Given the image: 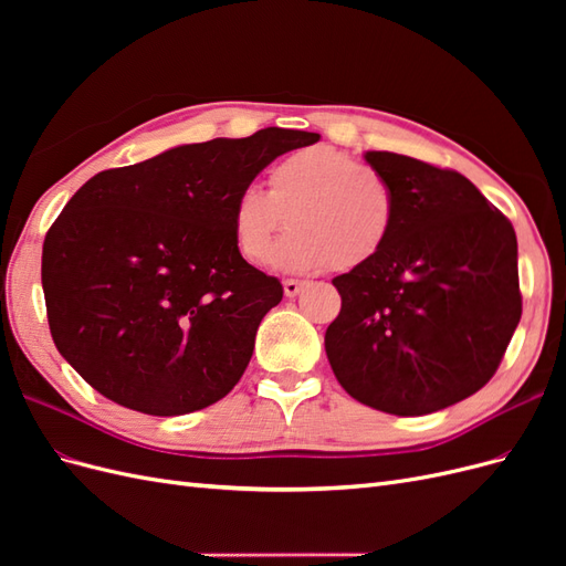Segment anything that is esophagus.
<instances>
[{
	"label": "esophagus",
	"instance_id": "obj_1",
	"mask_svg": "<svg viewBox=\"0 0 566 566\" xmlns=\"http://www.w3.org/2000/svg\"><path fill=\"white\" fill-rule=\"evenodd\" d=\"M302 287H304V283H302V281H295V279H287V281H283L285 297H297Z\"/></svg>",
	"mask_w": 566,
	"mask_h": 566
}]
</instances>
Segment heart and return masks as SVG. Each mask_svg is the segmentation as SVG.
Wrapping results in <instances>:
<instances>
[{"instance_id":"heart-1","label":"heart","mask_w":566,"mask_h":566,"mask_svg":"<svg viewBox=\"0 0 566 566\" xmlns=\"http://www.w3.org/2000/svg\"><path fill=\"white\" fill-rule=\"evenodd\" d=\"M397 217V193L382 172L323 144L273 163L266 191L243 186L231 202L235 245L252 264H266L279 235L293 229L273 262L295 273L368 266L389 245Z\"/></svg>"}]
</instances>
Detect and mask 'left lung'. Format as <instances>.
Instances as JSON below:
<instances>
[{
	"instance_id": "8db88e82",
	"label": "left lung",
	"mask_w": 566,
	"mask_h": 566,
	"mask_svg": "<svg viewBox=\"0 0 566 566\" xmlns=\"http://www.w3.org/2000/svg\"><path fill=\"white\" fill-rule=\"evenodd\" d=\"M366 160L399 202L378 260L333 279L342 297L325 354L349 397L424 416L472 397L499 370L522 318L517 235L455 169L387 150Z\"/></svg>"
}]
</instances>
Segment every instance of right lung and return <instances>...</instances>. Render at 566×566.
Here are the masks:
<instances>
[{
  "label": "right lung",
  "mask_w": 566,
  "mask_h": 566,
  "mask_svg": "<svg viewBox=\"0 0 566 566\" xmlns=\"http://www.w3.org/2000/svg\"><path fill=\"white\" fill-rule=\"evenodd\" d=\"M318 139L266 127L177 146L98 172L67 200L44 238L42 287L54 345L84 382L148 416L227 397L283 300L235 245L233 196Z\"/></svg>",
  "instance_id": "right-lung-1"
}]
</instances>
